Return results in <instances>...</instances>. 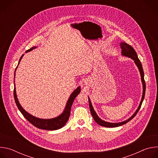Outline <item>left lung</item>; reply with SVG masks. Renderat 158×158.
I'll list each match as a JSON object with an SVG mask.
<instances>
[{
	"label": "left lung",
	"instance_id": "8db88e82",
	"mask_svg": "<svg viewBox=\"0 0 158 158\" xmlns=\"http://www.w3.org/2000/svg\"><path fill=\"white\" fill-rule=\"evenodd\" d=\"M119 46L121 48L122 52H121V55L123 56H125L129 58L132 59L135 64L136 65V66L138 67V68L139 71L140 73V75H141V82L143 84V95H142V98L140 102V104L138 107V109H136V110L135 111L134 113L127 119H126V121H124L123 122H120V123H109V122H107L105 121L102 120L96 114V111L94 109V107L92 105L91 101L90 100L89 98L88 97V99H89V107H90V110H91V113L92 114V116L93 117L94 121L100 126H104V127H118L120 126H122L123 124H125L126 123H127V122H129V121H131L135 116L136 115V114L138 113V112L139 111V109L141 108V104L143 103V101L144 100V96H145V91H146V83L144 81V71L143 69V66L141 64V61L139 60V59H138V55L136 52L135 51V50L133 49V48L131 46H129L127 43L126 42H121L119 43Z\"/></svg>",
	"mask_w": 158,
	"mask_h": 158
}]
</instances>
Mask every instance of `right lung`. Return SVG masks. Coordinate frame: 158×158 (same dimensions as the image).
I'll use <instances>...</instances> for the list:
<instances>
[{
	"label": "right lung",
	"mask_w": 158,
	"mask_h": 158,
	"mask_svg": "<svg viewBox=\"0 0 158 158\" xmlns=\"http://www.w3.org/2000/svg\"><path fill=\"white\" fill-rule=\"evenodd\" d=\"M35 48H37V46L32 47L30 49L27 50L26 52V53L29 52ZM24 54H23L20 57L19 63H18V65L15 68V73H14V79H15V71L17 69L18 65H19L22 57L24 56ZM14 86L15 87H14V96L15 102L16 103V105H17L18 109H19V110L20 111L22 115L24 116V117L29 122H30L32 125H34L36 127H38L39 129H41L48 130V131H54V130H57V129H60L66 124V123L67 122V121H68L69 116H70L71 109V106L73 105V103L75 98H76V96L80 93V92L81 91V87L78 86L71 93V94L70 95V97L69 98L68 100H67V102L66 103V105H65L64 111L62 112V113H61L59 116H58L57 117H56L54 118H52V119H40V118H36V117L30 114L27 111L25 110V109L23 107L21 106V105L20 104V103L19 102V100L17 99V96L16 94L15 81H14Z\"/></svg>",
	"instance_id": "right-lung-1"
}]
</instances>
